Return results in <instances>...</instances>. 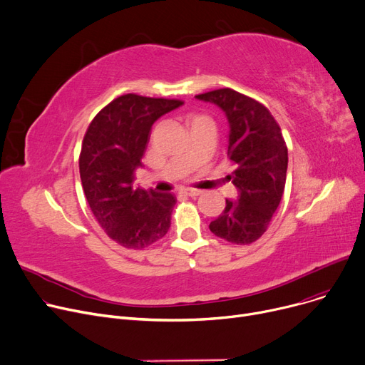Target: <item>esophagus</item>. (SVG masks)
<instances>
[{
  "instance_id": "1",
  "label": "esophagus",
  "mask_w": 365,
  "mask_h": 365,
  "mask_svg": "<svg viewBox=\"0 0 365 365\" xmlns=\"http://www.w3.org/2000/svg\"><path fill=\"white\" fill-rule=\"evenodd\" d=\"M183 193H186L187 197L195 198V197L201 195V190H200V189H185V190H183Z\"/></svg>"
}]
</instances>
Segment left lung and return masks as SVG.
I'll use <instances>...</instances> for the list:
<instances>
[{
    "instance_id": "left-lung-1",
    "label": "left lung",
    "mask_w": 365,
    "mask_h": 365,
    "mask_svg": "<svg viewBox=\"0 0 365 365\" xmlns=\"http://www.w3.org/2000/svg\"><path fill=\"white\" fill-rule=\"evenodd\" d=\"M195 98L226 113L227 158L233 165L227 180L237 187V200H226L225 211L210 223V230L232 244L250 245L269 227L284 190L287 147L280 126L267 107L230 88Z\"/></svg>"
}]
</instances>
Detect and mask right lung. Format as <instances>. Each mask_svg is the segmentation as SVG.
Masks as SVG:
<instances>
[{
	"label": "right lung",
	"instance_id": "right-lung-1",
	"mask_svg": "<svg viewBox=\"0 0 365 365\" xmlns=\"http://www.w3.org/2000/svg\"><path fill=\"white\" fill-rule=\"evenodd\" d=\"M180 100L126 93L93 117L83 136L79 172L86 201L104 232L118 245L142 250L172 225V193L133 187L154 121L180 107Z\"/></svg>",
	"mask_w": 365,
	"mask_h": 365
}]
</instances>
